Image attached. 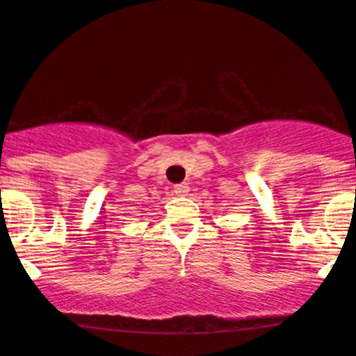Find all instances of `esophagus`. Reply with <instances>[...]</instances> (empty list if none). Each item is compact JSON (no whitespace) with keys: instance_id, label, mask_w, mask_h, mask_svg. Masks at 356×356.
Segmentation results:
<instances>
[{"instance_id":"esophagus-1","label":"esophagus","mask_w":356,"mask_h":356,"mask_svg":"<svg viewBox=\"0 0 356 356\" xmlns=\"http://www.w3.org/2000/svg\"><path fill=\"white\" fill-rule=\"evenodd\" d=\"M188 191H189V186L188 184H177L174 188V193L177 196H186V195H188Z\"/></svg>"}]
</instances>
